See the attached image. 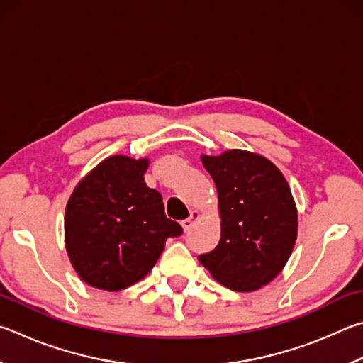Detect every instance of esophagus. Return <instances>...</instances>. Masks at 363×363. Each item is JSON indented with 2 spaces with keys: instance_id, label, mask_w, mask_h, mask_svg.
Masks as SVG:
<instances>
[{
  "instance_id": "1",
  "label": "esophagus",
  "mask_w": 363,
  "mask_h": 363,
  "mask_svg": "<svg viewBox=\"0 0 363 363\" xmlns=\"http://www.w3.org/2000/svg\"><path fill=\"white\" fill-rule=\"evenodd\" d=\"M199 217H200L199 211H192V213H190V216L187 217V219H184V220L181 222V225H182V228H184V232H187V230L192 228V227L195 225V222L199 220Z\"/></svg>"
}]
</instances>
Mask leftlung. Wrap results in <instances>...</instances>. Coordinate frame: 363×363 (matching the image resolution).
Instances as JSON below:
<instances>
[{
  "label": "left lung",
  "instance_id": "1",
  "mask_svg": "<svg viewBox=\"0 0 363 363\" xmlns=\"http://www.w3.org/2000/svg\"><path fill=\"white\" fill-rule=\"evenodd\" d=\"M219 196L220 240L199 255L216 281L252 292L281 273L295 246L298 214L286 177L265 157L233 149L201 155Z\"/></svg>",
  "mask_w": 363,
  "mask_h": 363
}]
</instances>
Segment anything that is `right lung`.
Masks as SVG:
<instances>
[{
	"label": "right lung",
	"instance_id": "right-lung-1",
	"mask_svg": "<svg viewBox=\"0 0 363 363\" xmlns=\"http://www.w3.org/2000/svg\"><path fill=\"white\" fill-rule=\"evenodd\" d=\"M147 159L113 155L77 184L65 214V245L76 273L101 291L141 281L159 260L164 241L182 235L164 216L162 195L149 189Z\"/></svg>",
	"mask_w": 363,
	"mask_h": 363
}]
</instances>
